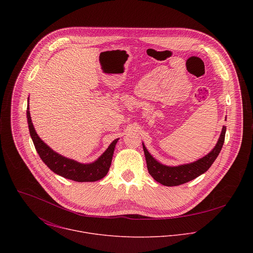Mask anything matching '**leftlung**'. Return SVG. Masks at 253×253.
<instances>
[{
	"mask_svg": "<svg viewBox=\"0 0 253 253\" xmlns=\"http://www.w3.org/2000/svg\"><path fill=\"white\" fill-rule=\"evenodd\" d=\"M225 132H226V126H223L217 144H216V146L213 148V150L210 153H208L206 156H204L203 158L193 163L175 166V167L166 166L157 162L150 155L145 145L142 144L149 174L156 180L157 182L165 186H177V185H181L191 181V180L195 179L199 175L206 172L210 168L212 163L215 161V159L217 158L223 146L224 139H225Z\"/></svg>",
	"mask_w": 253,
	"mask_h": 253,
	"instance_id": "8db88e82",
	"label": "left lung"
}]
</instances>
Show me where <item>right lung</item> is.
<instances>
[{
    "mask_svg": "<svg viewBox=\"0 0 253 253\" xmlns=\"http://www.w3.org/2000/svg\"><path fill=\"white\" fill-rule=\"evenodd\" d=\"M27 118L30 135L34 142L35 148L37 150L43 162L53 172L64 178L74 180V181L78 182H94L107 175L111 166L115 145L118 139L114 140L110 144V146L99 157L98 160L91 164H81L72 159L65 158L62 155L54 152L40 139L38 134L36 133L31 120L29 104L27 108Z\"/></svg>",
    "mask_w": 253,
    "mask_h": 253,
    "instance_id": "1",
    "label": "right lung"
}]
</instances>
